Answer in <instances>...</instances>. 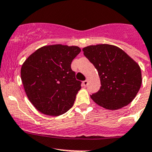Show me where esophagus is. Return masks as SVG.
<instances>
[{
	"mask_svg": "<svg viewBox=\"0 0 152 152\" xmlns=\"http://www.w3.org/2000/svg\"><path fill=\"white\" fill-rule=\"evenodd\" d=\"M83 86H86L88 85V80H85V81H83Z\"/></svg>",
	"mask_w": 152,
	"mask_h": 152,
	"instance_id": "1",
	"label": "esophagus"
}]
</instances>
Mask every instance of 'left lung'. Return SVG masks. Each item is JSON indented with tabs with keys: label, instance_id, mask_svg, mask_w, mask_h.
Here are the masks:
<instances>
[{
	"label": "left lung",
	"instance_id": "left-lung-1",
	"mask_svg": "<svg viewBox=\"0 0 152 152\" xmlns=\"http://www.w3.org/2000/svg\"><path fill=\"white\" fill-rule=\"evenodd\" d=\"M84 55L97 70L101 87L91 98L98 105L115 110L136 97L142 82L140 66L118 47L100 44L83 48Z\"/></svg>",
	"mask_w": 152,
	"mask_h": 152
}]
</instances>
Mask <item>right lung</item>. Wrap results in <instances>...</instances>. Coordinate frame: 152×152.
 <instances>
[{"label":"right lung","instance_id":"obj_1","mask_svg":"<svg viewBox=\"0 0 152 152\" xmlns=\"http://www.w3.org/2000/svg\"><path fill=\"white\" fill-rule=\"evenodd\" d=\"M80 52L77 46H43L23 63V86L28 99L38 111L58 116L72 107L81 82L76 79L71 64Z\"/></svg>","mask_w":152,"mask_h":152}]
</instances>
